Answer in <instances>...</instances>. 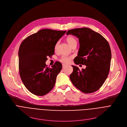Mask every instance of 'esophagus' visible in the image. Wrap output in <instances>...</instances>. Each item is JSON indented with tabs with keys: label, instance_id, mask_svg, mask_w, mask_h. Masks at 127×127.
I'll return each mask as SVG.
<instances>
[{
	"label": "esophagus",
	"instance_id": "1",
	"mask_svg": "<svg viewBox=\"0 0 127 127\" xmlns=\"http://www.w3.org/2000/svg\"><path fill=\"white\" fill-rule=\"evenodd\" d=\"M62 66H63V68H64L66 67V65H65V64H63Z\"/></svg>",
	"mask_w": 127,
	"mask_h": 127
}]
</instances>
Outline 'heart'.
Masks as SVG:
<instances>
[{
	"label": "heart",
	"mask_w": 127,
	"mask_h": 127,
	"mask_svg": "<svg viewBox=\"0 0 127 127\" xmlns=\"http://www.w3.org/2000/svg\"><path fill=\"white\" fill-rule=\"evenodd\" d=\"M66 41L67 42V43H68V44L70 45V47H72L73 45H74V44H77V41L76 40V39L72 37H68L66 39ZM58 45H59V42H57L55 46V50H57L58 49ZM72 59V57L71 56H63L61 57V58L60 59L59 61L62 63L64 64H68L69 63H70L71 60Z\"/></svg>",
	"instance_id": "b5f03b06"
}]
</instances>
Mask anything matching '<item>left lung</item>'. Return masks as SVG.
<instances>
[{
  "label": "left lung",
  "mask_w": 127,
  "mask_h": 127,
  "mask_svg": "<svg viewBox=\"0 0 127 127\" xmlns=\"http://www.w3.org/2000/svg\"><path fill=\"white\" fill-rule=\"evenodd\" d=\"M66 34L75 35L79 39L80 48L74 63L86 66L81 71L72 66L73 71L70 75L72 83L85 94L97 91L110 71L112 54L109 44L100 33L87 28L69 30Z\"/></svg>",
  "instance_id": "8db88e82"
}]
</instances>
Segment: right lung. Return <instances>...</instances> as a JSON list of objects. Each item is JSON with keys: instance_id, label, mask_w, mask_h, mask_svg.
Instances as JSON below:
<instances>
[{"instance_id": "right-lung-1", "label": "right lung", "mask_w": 127, "mask_h": 127, "mask_svg": "<svg viewBox=\"0 0 127 127\" xmlns=\"http://www.w3.org/2000/svg\"><path fill=\"white\" fill-rule=\"evenodd\" d=\"M66 31L43 29L26 38L19 50V68L21 78L32 94L43 96L53 88L56 77L62 68L56 62L52 68L45 62L54 54L55 46Z\"/></svg>"}]
</instances>
